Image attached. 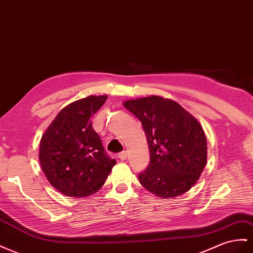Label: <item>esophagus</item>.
Masks as SVG:
<instances>
[{"label": "esophagus", "mask_w": 253, "mask_h": 253, "mask_svg": "<svg viewBox=\"0 0 253 253\" xmlns=\"http://www.w3.org/2000/svg\"><path fill=\"white\" fill-rule=\"evenodd\" d=\"M118 158H119L121 161H125V160L126 159V152L124 151V152L119 153V154H118Z\"/></svg>", "instance_id": "esophagus-1"}]
</instances>
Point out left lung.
I'll list each match as a JSON object with an SVG mask.
<instances>
[{
  "instance_id": "1",
  "label": "left lung",
  "mask_w": 253,
  "mask_h": 253,
  "mask_svg": "<svg viewBox=\"0 0 253 253\" xmlns=\"http://www.w3.org/2000/svg\"><path fill=\"white\" fill-rule=\"evenodd\" d=\"M124 105L141 121L147 135L150 163L138 174L141 185L163 198L186 193L207 164V138L199 122L175 101L159 95Z\"/></svg>"
}]
</instances>
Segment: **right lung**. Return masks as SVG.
Masks as SVG:
<instances>
[{
  "label": "right lung",
  "instance_id": "right-lung-1",
  "mask_svg": "<svg viewBox=\"0 0 253 253\" xmlns=\"http://www.w3.org/2000/svg\"><path fill=\"white\" fill-rule=\"evenodd\" d=\"M107 95H89L61 110L42 135L39 161L46 179L58 192L82 198L103 186L116 160L110 158L91 117Z\"/></svg>",
  "mask_w": 253,
  "mask_h": 253
}]
</instances>
